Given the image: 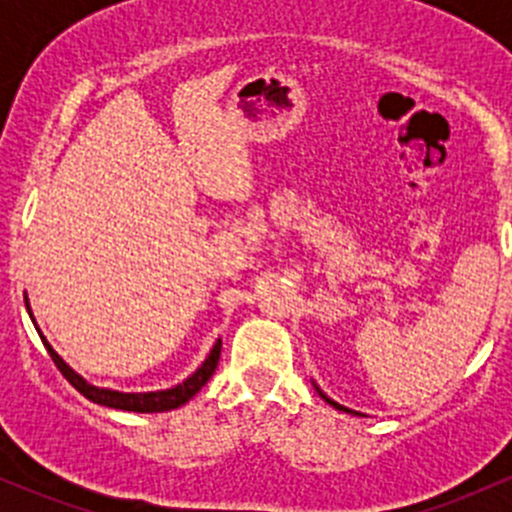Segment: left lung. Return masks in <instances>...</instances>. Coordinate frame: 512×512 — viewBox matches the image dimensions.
<instances>
[{
	"label": "left lung",
	"instance_id": "1",
	"mask_svg": "<svg viewBox=\"0 0 512 512\" xmlns=\"http://www.w3.org/2000/svg\"><path fill=\"white\" fill-rule=\"evenodd\" d=\"M314 389H317V391H319V386H314ZM319 396H322V399H324V401H327V404H329V406H334V409H337V411H347V414H354V411H352V409H344V406H339V404H337V401H332V399H329V396H324V394H322V391H319Z\"/></svg>",
	"mask_w": 512,
	"mask_h": 512
}]
</instances>
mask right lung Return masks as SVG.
<instances>
[{
    "mask_svg": "<svg viewBox=\"0 0 512 512\" xmlns=\"http://www.w3.org/2000/svg\"><path fill=\"white\" fill-rule=\"evenodd\" d=\"M24 302H27V312H29V317H32V322H34V314H32V307H29V299L24 297ZM34 327H36V322H34ZM36 332H39V329H36ZM39 337H41V342H44L46 352H49L51 359H54L56 369H59L61 374L66 376V381H69V384L74 386L79 394H84L86 399L94 401V404L108 406V409L136 411V414H158V411H170V409H178V406L188 404V401L193 399V396L198 394V391L203 389L205 384H208L210 376H213L215 366H218V359H220V347H223V342L218 339V342H215V347L210 349L208 359H205L203 364L198 366V371H195V374H190L188 379L183 381V384L173 386V389L146 391V394H123V391L103 389V386L89 384L84 376L76 374V371L71 369V366L66 364V361L61 359L59 354L54 352V347L46 342L44 334L39 332Z\"/></svg>",
    "mask_w": 512,
    "mask_h": 512,
    "instance_id": "right-lung-1",
    "label": "right lung"
}]
</instances>
